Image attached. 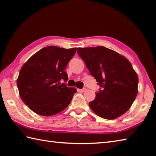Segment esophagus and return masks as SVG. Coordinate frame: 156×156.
<instances>
[{
	"label": "esophagus",
	"instance_id": "34e87169",
	"mask_svg": "<svg viewBox=\"0 0 156 156\" xmlns=\"http://www.w3.org/2000/svg\"><path fill=\"white\" fill-rule=\"evenodd\" d=\"M78 91H80V92H84L86 91V89L85 88H83V89H78Z\"/></svg>",
	"mask_w": 156,
	"mask_h": 156
}]
</instances>
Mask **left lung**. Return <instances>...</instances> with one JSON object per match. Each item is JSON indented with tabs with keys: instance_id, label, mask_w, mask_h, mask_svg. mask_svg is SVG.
<instances>
[{
	"instance_id": "8db88e82",
	"label": "left lung",
	"mask_w": 156,
	"mask_h": 156,
	"mask_svg": "<svg viewBox=\"0 0 156 156\" xmlns=\"http://www.w3.org/2000/svg\"><path fill=\"white\" fill-rule=\"evenodd\" d=\"M90 74L102 88L89 103L101 118L113 120L131 108L138 93V76L125 56L104 46L78 48Z\"/></svg>"
}]
</instances>
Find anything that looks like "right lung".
<instances>
[{
	"label": "right lung",
	"instance_id": "right-lung-1",
	"mask_svg": "<svg viewBox=\"0 0 156 156\" xmlns=\"http://www.w3.org/2000/svg\"><path fill=\"white\" fill-rule=\"evenodd\" d=\"M76 50L47 46L35 53L22 66L17 79L19 93L33 112L44 116L55 115L71 103L77 90L60 81H67L65 69Z\"/></svg>",
	"mask_w": 156,
	"mask_h": 156
}]
</instances>
